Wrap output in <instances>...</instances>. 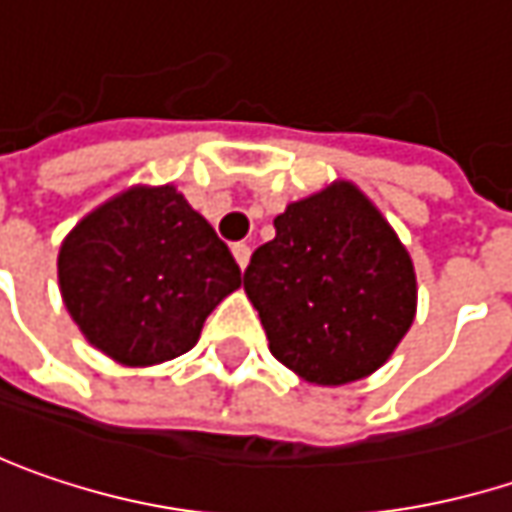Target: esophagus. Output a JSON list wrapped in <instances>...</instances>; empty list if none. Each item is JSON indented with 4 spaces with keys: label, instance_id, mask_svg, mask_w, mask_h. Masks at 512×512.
Listing matches in <instances>:
<instances>
[{
    "label": "esophagus",
    "instance_id": "esophagus-1",
    "mask_svg": "<svg viewBox=\"0 0 512 512\" xmlns=\"http://www.w3.org/2000/svg\"><path fill=\"white\" fill-rule=\"evenodd\" d=\"M231 255H234L240 269H246V266H249V257H252V249H249L246 243H234V246H231Z\"/></svg>",
    "mask_w": 512,
    "mask_h": 512
}]
</instances>
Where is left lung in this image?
<instances>
[{
	"label": "left lung",
	"mask_w": 512,
	"mask_h": 512,
	"mask_svg": "<svg viewBox=\"0 0 512 512\" xmlns=\"http://www.w3.org/2000/svg\"><path fill=\"white\" fill-rule=\"evenodd\" d=\"M243 289L272 356L318 385L374 374L417 307L411 257L347 182L275 217V240L255 249Z\"/></svg>",
	"instance_id": "8db88e82"
}]
</instances>
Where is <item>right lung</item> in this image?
Returning <instances> with one entry per match:
<instances>
[{
  "label": "right lung",
  "mask_w": 512,
  "mask_h": 512,
  "mask_svg": "<svg viewBox=\"0 0 512 512\" xmlns=\"http://www.w3.org/2000/svg\"><path fill=\"white\" fill-rule=\"evenodd\" d=\"M57 275L83 336L133 368L191 350L243 281L217 231L170 185L133 188L80 220Z\"/></svg>",
  "instance_id": "right-lung-1"
}]
</instances>
